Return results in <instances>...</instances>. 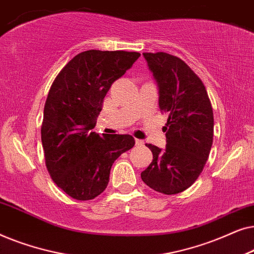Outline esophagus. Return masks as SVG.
<instances>
[{"label": "esophagus", "instance_id": "esophagus-1", "mask_svg": "<svg viewBox=\"0 0 254 254\" xmlns=\"http://www.w3.org/2000/svg\"><path fill=\"white\" fill-rule=\"evenodd\" d=\"M135 144H136L137 147H142V145L144 144V142L142 140H138V138H136V140H135Z\"/></svg>", "mask_w": 254, "mask_h": 254}]
</instances>
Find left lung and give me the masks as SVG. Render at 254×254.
I'll return each instance as SVG.
<instances>
[{
  "instance_id": "8db88e82",
  "label": "left lung",
  "mask_w": 254,
  "mask_h": 254,
  "mask_svg": "<svg viewBox=\"0 0 254 254\" xmlns=\"http://www.w3.org/2000/svg\"><path fill=\"white\" fill-rule=\"evenodd\" d=\"M143 57L168 123L163 128L164 149L145 144L152 152V162L141 178L156 192L171 195L189 189L202 172L213 144V109L202 81L183 60L163 52Z\"/></svg>"
}]
</instances>
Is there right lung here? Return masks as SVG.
I'll return each mask as SVG.
<instances>
[{
    "label": "right lung",
    "instance_id": "obj_1",
    "mask_svg": "<svg viewBox=\"0 0 254 254\" xmlns=\"http://www.w3.org/2000/svg\"><path fill=\"white\" fill-rule=\"evenodd\" d=\"M137 52H82L59 72L48 92L41 142L48 172L58 187L76 200L104 192L113 163L134 147L130 135L92 131L104 97L140 58Z\"/></svg>",
    "mask_w": 254,
    "mask_h": 254
}]
</instances>
